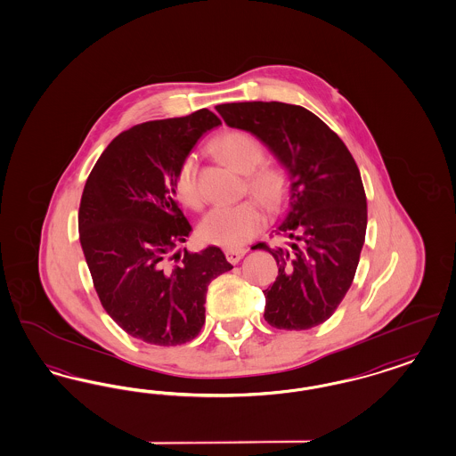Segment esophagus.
Masks as SVG:
<instances>
[{
    "label": "esophagus",
    "instance_id": "obj_1",
    "mask_svg": "<svg viewBox=\"0 0 456 456\" xmlns=\"http://www.w3.org/2000/svg\"><path fill=\"white\" fill-rule=\"evenodd\" d=\"M244 255H246V249H227V251H225L227 261L232 263V265L239 263Z\"/></svg>",
    "mask_w": 456,
    "mask_h": 456
}]
</instances>
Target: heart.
Returning a JSON list of instances; mask_svg holds the SVG:
<instances>
[{
  "label": "heart",
  "mask_w": 456,
  "mask_h": 456,
  "mask_svg": "<svg viewBox=\"0 0 456 456\" xmlns=\"http://www.w3.org/2000/svg\"><path fill=\"white\" fill-rule=\"evenodd\" d=\"M214 151L225 163L246 175V190L255 195L270 212L278 210L289 190L287 175L272 164H265V147L255 135L242 130H227L212 142ZM175 186L180 200L190 208H200L203 193L199 184V163L195 156L183 159ZM265 225V212L256 200L236 205H219L201 222V237L220 248L237 249L248 244Z\"/></svg>",
  "instance_id": "obj_1"
}]
</instances>
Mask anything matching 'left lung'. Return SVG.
Segmentation results:
<instances>
[{
  "label": "left lung",
  "mask_w": 456,
  "mask_h": 456,
  "mask_svg": "<svg viewBox=\"0 0 456 456\" xmlns=\"http://www.w3.org/2000/svg\"><path fill=\"white\" fill-rule=\"evenodd\" d=\"M216 109L229 127L270 147L290 175V207L274 231L281 244L255 246L278 265L265 290V321L285 330L315 328L338 309L358 268L366 234L360 169L339 135L304 107L242 102Z\"/></svg>",
  "instance_id": "obj_1"
}]
</instances>
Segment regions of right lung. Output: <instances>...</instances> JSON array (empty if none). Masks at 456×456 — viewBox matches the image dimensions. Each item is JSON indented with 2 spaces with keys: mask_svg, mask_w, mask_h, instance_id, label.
Here are the masks:
<instances>
[{
  "mask_svg": "<svg viewBox=\"0 0 456 456\" xmlns=\"http://www.w3.org/2000/svg\"><path fill=\"white\" fill-rule=\"evenodd\" d=\"M220 124L201 109L134 126L110 142L85 184L77 224L94 290L110 317L147 345L195 339L210 281L232 270L217 246L178 251L191 225L175 199L176 171Z\"/></svg>",
  "mask_w": 456,
  "mask_h": 456,
  "instance_id": "right-lung-1",
  "label": "right lung"
}]
</instances>
